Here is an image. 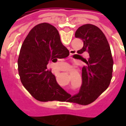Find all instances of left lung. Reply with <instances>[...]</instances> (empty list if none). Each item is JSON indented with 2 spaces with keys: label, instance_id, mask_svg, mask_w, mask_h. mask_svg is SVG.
<instances>
[{
  "label": "left lung",
  "instance_id": "obj_1",
  "mask_svg": "<svg viewBox=\"0 0 126 126\" xmlns=\"http://www.w3.org/2000/svg\"><path fill=\"white\" fill-rule=\"evenodd\" d=\"M75 36L84 42L83 48L78 53L88 52L89 57L83 61L86 65L82 68V84L79 93L70 96L67 101L86 105L108 88L112 78L113 60L108 41L97 26L83 25L77 30Z\"/></svg>",
  "mask_w": 126,
  "mask_h": 126
}]
</instances>
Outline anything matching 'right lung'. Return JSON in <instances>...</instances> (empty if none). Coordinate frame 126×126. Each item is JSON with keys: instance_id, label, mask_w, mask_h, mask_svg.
I'll list each match as a JSON object with an SVG mask.
<instances>
[{"instance_id": "add662e5", "label": "right lung", "mask_w": 126, "mask_h": 126, "mask_svg": "<svg viewBox=\"0 0 126 126\" xmlns=\"http://www.w3.org/2000/svg\"><path fill=\"white\" fill-rule=\"evenodd\" d=\"M69 55L55 27L42 23L30 30L20 49L18 71L22 84L35 99L42 102L65 99L62 94L65 92L47 69V65L49 61L56 62Z\"/></svg>"}]
</instances>
